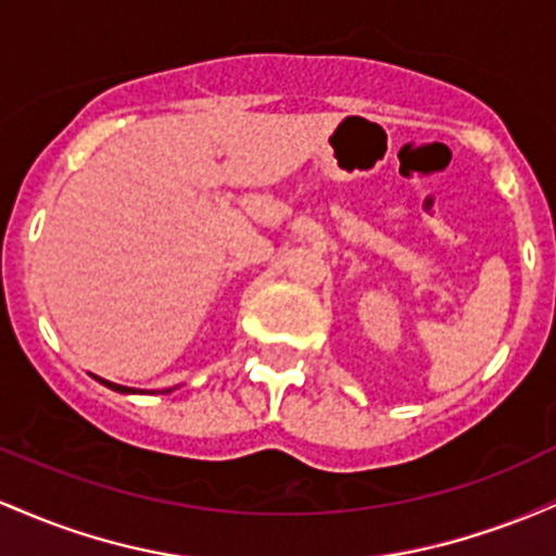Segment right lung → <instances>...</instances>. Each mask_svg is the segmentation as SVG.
Returning <instances> with one entry per match:
<instances>
[{
  "mask_svg": "<svg viewBox=\"0 0 556 556\" xmlns=\"http://www.w3.org/2000/svg\"><path fill=\"white\" fill-rule=\"evenodd\" d=\"M93 379H96V381H101V384H104V387L114 389V392H123V394H136V389H130V387H119V384H114V381L99 379V376H93ZM164 392H172V389H164Z\"/></svg>",
  "mask_w": 556,
  "mask_h": 556,
  "instance_id": "right-lung-1",
  "label": "right lung"
}]
</instances>
